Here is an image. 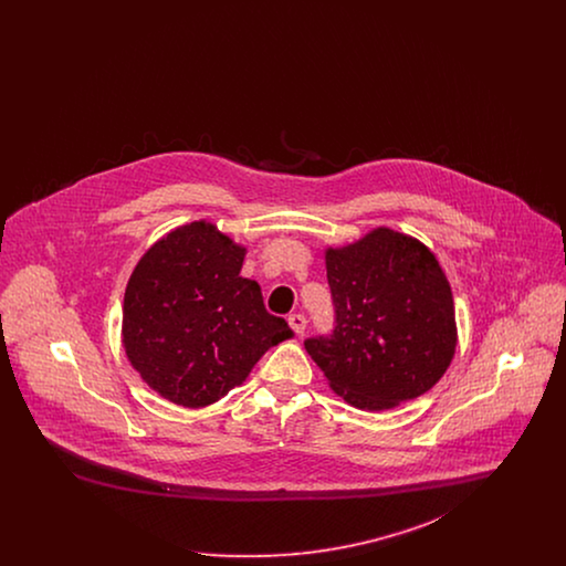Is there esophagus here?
<instances>
[{
	"label": "esophagus",
	"mask_w": 566,
	"mask_h": 566,
	"mask_svg": "<svg viewBox=\"0 0 566 566\" xmlns=\"http://www.w3.org/2000/svg\"><path fill=\"white\" fill-rule=\"evenodd\" d=\"M289 324H291V328L295 331L296 335H301L305 331V326H307V321H305L303 314H291L289 316Z\"/></svg>",
	"instance_id": "obj_1"
}]
</instances>
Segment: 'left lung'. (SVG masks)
<instances>
[{
  "instance_id": "left-lung-1",
  "label": "left lung",
  "mask_w": 566,
  "mask_h": 566,
  "mask_svg": "<svg viewBox=\"0 0 566 566\" xmlns=\"http://www.w3.org/2000/svg\"><path fill=\"white\" fill-rule=\"evenodd\" d=\"M335 305L328 337L305 350L352 407L381 411L431 390L457 352L452 289L431 250L377 227L358 242L326 248Z\"/></svg>"
}]
</instances>
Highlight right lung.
Wrapping results in <instances>:
<instances>
[{"instance_id": "add662e5", "label": "right lung", "mask_w": 566, "mask_h": 566, "mask_svg": "<svg viewBox=\"0 0 566 566\" xmlns=\"http://www.w3.org/2000/svg\"><path fill=\"white\" fill-rule=\"evenodd\" d=\"M245 248L212 222L169 231L137 261L125 289L123 348L163 399L206 407L240 386L259 358L293 337L242 277Z\"/></svg>"}]
</instances>
